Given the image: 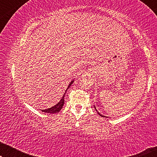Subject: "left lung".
Segmentation results:
<instances>
[{"label": "left lung", "instance_id": "left-lung-1", "mask_svg": "<svg viewBox=\"0 0 157 157\" xmlns=\"http://www.w3.org/2000/svg\"><path fill=\"white\" fill-rule=\"evenodd\" d=\"M94 108H95V109H96V111H97V113H98V114H99V115L101 116V117H106V118H107V117H104V116H103L102 114H101V113H100L99 112H98V111H97V109H96V106H94Z\"/></svg>", "mask_w": 157, "mask_h": 157}]
</instances>
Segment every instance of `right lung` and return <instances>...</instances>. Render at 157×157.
<instances>
[{"mask_svg": "<svg viewBox=\"0 0 157 157\" xmlns=\"http://www.w3.org/2000/svg\"><path fill=\"white\" fill-rule=\"evenodd\" d=\"M74 80H72L71 81L69 84H68V88H67V89L66 90L65 93H64L63 96H62L61 99L59 101V102L57 104L54 105V106H52V107H51V108L46 109H43V110H41V111H43V112H45V113H59V111L61 110V109L63 108V104H64V96H65L66 92V91H67V90L68 89V88H69V87L71 86V84H72V83H74Z\"/></svg>", "mask_w": 157, "mask_h": 157, "instance_id": "1", "label": "right lung"}]
</instances>
